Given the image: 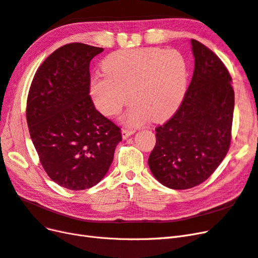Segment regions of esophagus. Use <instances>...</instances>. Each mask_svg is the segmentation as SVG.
<instances>
[{
    "label": "esophagus",
    "mask_w": 258,
    "mask_h": 258,
    "mask_svg": "<svg viewBox=\"0 0 258 258\" xmlns=\"http://www.w3.org/2000/svg\"><path fill=\"white\" fill-rule=\"evenodd\" d=\"M135 130H129V129H122V131H121V136H122V138L123 139H127V138H129L130 136H132L135 134Z\"/></svg>",
    "instance_id": "esophagus-1"
}]
</instances>
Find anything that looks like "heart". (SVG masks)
I'll list each match as a JSON object with an SVG mask.
<instances>
[{"mask_svg":"<svg viewBox=\"0 0 258 258\" xmlns=\"http://www.w3.org/2000/svg\"><path fill=\"white\" fill-rule=\"evenodd\" d=\"M104 75L92 77L90 96L105 116L118 114L132 99L123 115L128 126L148 118L162 121L182 103L187 86V63L175 49L138 48L118 50L103 61Z\"/></svg>","mask_w":258,"mask_h":258,"instance_id":"obj_1","label":"heart"}]
</instances>
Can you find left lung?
<instances>
[{"label": "left lung", "mask_w": 258, "mask_h": 258, "mask_svg": "<svg viewBox=\"0 0 258 258\" xmlns=\"http://www.w3.org/2000/svg\"><path fill=\"white\" fill-rule=\"evenodd\" d=\"M195 69L178 110L156 128V145L148 157L153 175L172 189L205 182L227 154L231 141L235 91L221 59L190 40Z\"/></svg>", "instance_id": "obj_1"}]
</instances>
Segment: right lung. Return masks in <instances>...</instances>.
<instances>
[{
  "mask_svg": "<svg viewBox=\"0 0 258 258\" xmlns=\"http://www.w3.org/2000/svg\"><path fill=\"white\" fill-rule=\"evenodd\" d=\"M103 48L71 43L37 69L29 90L27 122L46 173L71 190L97 185L121 141L119 127L96 110L89 64Z\"/></svg>",
  "mask_w": 258,
  "mask_h": 258,
  "instance_id": "right-lung-1",
  "label": "right lung"
}]
</instances>
